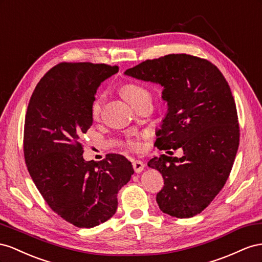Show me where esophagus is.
Masks as SVG:
<instances>
[{"label":"esophagus","mask_w":262,"mask_h":262,"mask_svg":"<svg viewBox=\"0 0 262 262\" xmlns=\"http://www.w3.org/2000/svg\"><path fill=\"white\" fill-rule=\"evenodd\" d=\"M133 168H134V170H135L136 173H140L145 168V163L140 160H135V161H133Z\"/></svg>","instance_id":"1"}]
</instances>
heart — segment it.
<instances>
[{"mask_svg":"<svg viewBox=\"0 0 262 262\" xmlns=\"http://www.w3.org/2000/svg\"><path fill=\"white\" fill-rule=\"evenodd\" d=\"M121 91H122V94L125 98V100L130 104L137 102L140 99H143L144 96H150V95H149V92L144 86H141V85L136 84V83H127V84L123 85ZM102 102H103V98L100 95L94 100V102L92 104L91 112H92V116L94 118L98 117L101 113ZM128 146L132 147V148H138L139 143L137 140H129Z\"/></svg>","mask_w":262,"mask_h":262,"instance_id":"b5f03b06","label":"heart"}]
</instances>
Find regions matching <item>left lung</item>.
Returning a JSON list of instances; mask_svg holds the SVG:
<instances>
[{"instance_id":"1","label":"left lung","mask_w":262,"mask_h":262,"mask_svg":"<svg viewBox=\"0 0 262 262\" xmlns=\"http://www.w3.org/2000/svg\"><path fill=\"white\" fill-rule=\"evenodd\" d=\"M124 74L163 88L168 111L156 132L161 155L148 167L162 174L159 208L172 217L189 219L210 205L226 183L239 145L235 101L217 67L205 59L172 54L146 60Z\"/></svg>"}]
</instances>
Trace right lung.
<instances>
[{
  "label": "right lung",
  "mask_w": 262,
  "mask_h": 262,
  "mask_svg": "<svg viewBox=\"0 0 262 262\" xmlns=\"http://www.w3.org/2000/svg\"><path fill=\"white\" fill-rule=\"evenodd\" d=\"M117 72V66L104 63H59L38 82L27 107L28 172L51 210L80 228L98 226L115 214L117 193L134 173L121 155L85 161L80 143L93 123L96 90Z\"/></svg>",
  "instance_id": "add662e5"
}]
</instances>
